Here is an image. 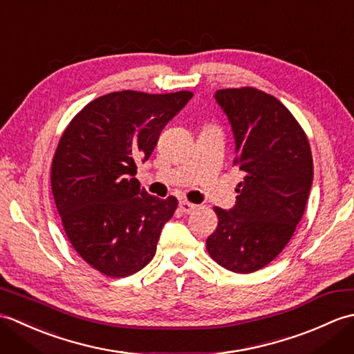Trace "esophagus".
<instances>
[{"instance_id": "esophagus-1", "label": "esophagus", "mask_w": 354, "mask_h": 354, "mask_svg": "<svg viewBox=\"0 0 354 354\" xmlns=\"http://www.w3.org/2000/svg\"><path fill=\"white\" fill-rule=\"evenodd\" d=\"M196 208L198 207L194 205V204H192V202H189V201H181V202H179V209H181V212L185 213V214L193 213Z\"/></svg>"}]
</instances>
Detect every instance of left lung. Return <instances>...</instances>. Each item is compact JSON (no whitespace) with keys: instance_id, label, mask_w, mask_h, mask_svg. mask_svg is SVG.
I'll return each mask as SVG.
<instances>
[{"instance_id":"left-lung-1","label":"left lung","mask_w":354,"mask_h":354,"mask_svg":"<svg viewBox=\"0 0 354 354\" xmlns=\"http://www.w3.org/2000/svg\"><path fill=\"white\" fill-rule=\"evenodd\" d=\"M216 100L234 132L232 165L245 178L230 212L213 208L219 222L207 251L222 268L251 274L284 250L301 221L313 181L312 150L301 124L274 95L242 86L219 89Z\"/></svg>"}]
</instances>
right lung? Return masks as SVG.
I'll list each match as a JSON object with an SVG mask.
<instances>
[{
	"label": "right lung",
	"mask_w": 354,
	"mask_h": 354,
	"mask_svg": "<svg viewBox=\"0 0 354 354\" xmlns=\"http://www.w3.org/2000/svg\"><path fill=\"white\" fill-rule=\"evenodd\" d=\"M190 91H117L73 117L51 162V192L65 234L89 266L106 277L138 272L153 259L178 199L155 198L135 176Z\"/></svg>",
	"instance_id": "add662e5"
}]
</instances>
